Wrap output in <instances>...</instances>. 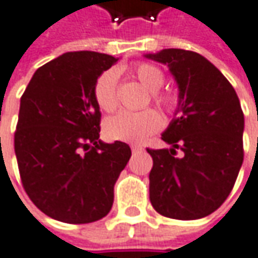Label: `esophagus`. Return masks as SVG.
<instances>
[{"mask_svg": "<svg viewBox=\"0 0 258 258\" xmlns=\"http://www.w3.org/2000/svg\"><path fill=\"white\" fill-rule=\"evenodd\" d=\"M131 150H133V153H139V151H143V147L141 146H131Z\"/></svg>", "mask_w": 258, "mask_h": 258, "instance_id": "1", "label": "esophagus"}]
</instances>
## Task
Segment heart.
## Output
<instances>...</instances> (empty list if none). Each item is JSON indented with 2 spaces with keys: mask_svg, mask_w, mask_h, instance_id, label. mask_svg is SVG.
<instances>
[{
  "mask_svg": "<svg viewBox=\"0 0 258 258\" xmlns=\"http://www.w3.org/2000/svg\"><path fill=\"white\" fill-rule=\"evenodd\" d=\"M134 76L153 92L157 105L173 109L177 105V96L169 92H159L164 82L163 72L151 63H137L131 68ZM94 98L98 107L107 112L117 108V72L105 71L96 78L94 85ZM162 127V118L153 109L141 111H119L105 122V134L111 140L141 143Z\"/></svg>",
  "mask_w": 258,
  "mask_h": 258,
  "instance_id": "b5f03b06",
  "label": "heart"
}]
</instances>
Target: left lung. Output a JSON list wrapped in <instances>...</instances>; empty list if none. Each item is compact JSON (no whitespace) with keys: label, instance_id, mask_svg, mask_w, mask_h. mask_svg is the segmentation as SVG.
<instances>
[{"label":"left lung","instance_id":"1","mask_svg":"<svg viewBox=\"0 0 258 258\" xmlns=\"http://www.w3.org/2000/svg\"><path fill=\"white\" fill-rule=\"evenodd\" d=\"M167 64L179 102L162 134L170 149L151 150L150 202L167 218L199 219L228 198L244 160V114L235 89L199 53L163 49L144 54ZM182 151L176 156L175 150Z\"/></svg>","mask_w":258,"mask_h":258}]
</instances>
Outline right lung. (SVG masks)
I'll use <instances>...</instances> for the list:
<instances>
[{
  "mask_svg": "<svg viewBox=\"0 0 258 258\" xmlns=\"http://www.w3.org/2000/svg\"><path fill=\"white\" fill-rule=\"evenodd\" d=\"M117 60L96 51L64 53L39 68L21 96L14 134L18 170L28 198L50 218L88 224L112 208L131 149L99 140L94 85Z\"/></svg>",
  "mask_w": 258,
  "mask_h": 258,
  "instance_id": "right-lung-1",
  "label": "right lung"
}]
</instances>
